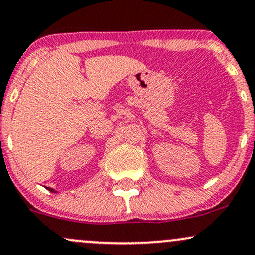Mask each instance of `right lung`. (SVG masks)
<instances>
[{
  "label": "right lung",
  "mask_w": 255,
  "mask_h": 255,
  "mask_svg": "<svg viewBox=\"0 0 255 255\" xmlns=\"http://www.w3.org/2000/svg\"><path fill=\"white\" fill-rule=\"evenodd\" d=\"M46 189H48V191H50V192H52V193H57L56 191H55V189H52V188H49V187H46Z\"/></svg>",
  "instance_id": "add662e5"
}]
</instances>
